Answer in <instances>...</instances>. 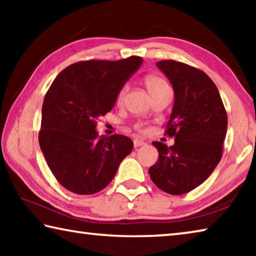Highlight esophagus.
Listing matches in <instances>:
<instances>
[{
	"label": "esophagus",
	"mask_w": 256,
	"mask_h": 256,
	"mask_svg": "<svg viewBox=\"0 0 256 256\" xmlns=\"http://www.w3.org/2000/svg\"><path fill=\"white\" fill-rule=\"evenodd\" d=\"M133 144H134V148H138V146H144L146 142L142 141V140H138V138H134V140H133Z\"/></svg>",
	"instance_id": "esophagus-1"
}]
</instances>
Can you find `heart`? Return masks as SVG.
Listing matches in <instances>:
<instances>
[{
    "label": "heart",
    "mask_w": 256,
    "mask_h": 256,
    "mask_svg": "<svg viewBox=\"0 0 256 256\" xmlns=\"http://www.w3.org/2000/svg\"><path fill=\"white\" fill-rule=\"evenodd\" d=\"M144 84L148 88L149 92L151 94V96L156 97L158 96L164 92H166V90H170V86L166 82V80L162 79V78H160L158 76H148L144 79ZM128 90V84H125L122 86H120L118 92V97H116V100L118 102H120L124 99L125 94H126ZM134 128L138 130V132H144L146 128L142 126L141 124H136L134 125Z\"/></svg>",
    "instance_id": "b5f03b06"
}]
</instances>
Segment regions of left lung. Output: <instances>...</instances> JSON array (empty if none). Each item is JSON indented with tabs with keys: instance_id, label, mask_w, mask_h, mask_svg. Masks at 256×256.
Wrapping results in <instances>:
<instances>
[{
	"instance_id": "left-lung-1",
	"label": "left lung",
	"mask_w": 256,
	"mask_h": 256,
	"mask_svg": "<svg viewBox=\"0 0 256 256\" xmlns=\"http://www.w3.org/2000/svg\"><path fill=\"white\" fill-rule=\"evenodd\" d=\"M157 66L174 88L175 102L164 136L175 138V144L152 142L159 158L149 174L164 192L180 196L201 185L219 164L227 112L218 88L200 68L174 60H159Z\"/></svg>"
}]
</instances>
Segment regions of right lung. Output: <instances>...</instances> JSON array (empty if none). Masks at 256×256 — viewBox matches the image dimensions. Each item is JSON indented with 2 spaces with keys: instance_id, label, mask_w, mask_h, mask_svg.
<instances>
[{
  "instance_id": "right-lung-1",
  "label": "right lung",
  "mask_w": 256,
  "mask_h": 256,
  "mask_svg": "<svg viewBox=\"0 0 256 256\" xmlns=\"http://www.w3.org/2000/svg\"><path fill=\"white\" fill-rule=\"evenodd\" d=\"M142 63L140 56L73 63L45 94L38 138L56 180L80 196L105 188L133 141L122 134L98 138L99 118L114 107L120 86Z\"/></svg>"
}]
</instances>
